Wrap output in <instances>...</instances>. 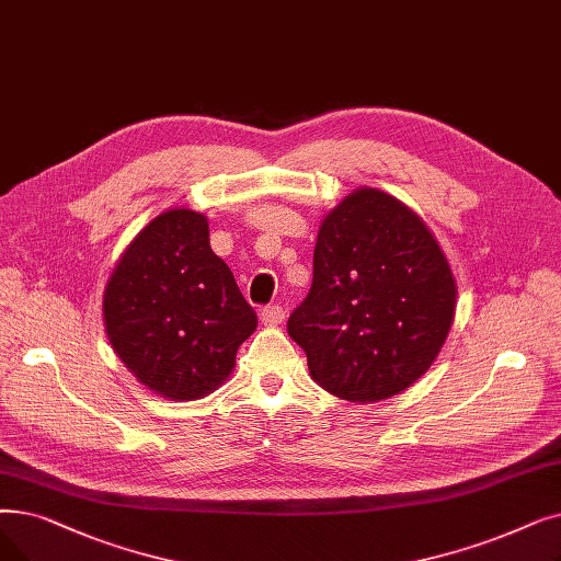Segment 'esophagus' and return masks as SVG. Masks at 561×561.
Listing matches in <instances>:
<instances>
[{"mask_svg": "<svg viewBox=\"0 0 561 561\" xmlns=\"http://www.w3.org/2000/svg\"><path fill=\"white\" fill-rule=\"evenodd\" d=\"M282 321H284V309H282L279 305H271V307H265V309L261 311V323H263V325L275 328V325H279Z\"/></svg>", "mask_w": 561, "mask_h": 561, "instance_id": "esophagus-1", "label": "esophagus"}]
</instances>
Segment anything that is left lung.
<instances>
[{
	"label": "left lung",
	"instance_id": "1",
	"mask_svg": "<svg viewBox=\"0 0 561 561\" xmlns=\"http://www.w3.org/2000/svg\"><path fill=\"white\" fill-rule=\"evenodd\" d=\"M456 290L422 217L362 185L323 217L309 296L286 328L313 382L351 403H374L431 369L454 323Z\"/></svg>",
	"mask_w": 561,
	"mask_h": 561
}]
</instances>
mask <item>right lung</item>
<instances>
[{"instance_id": "1", "label": "right lung", "mask_w": 561, "mask_h": 561, "mask_svg": "<svg viewBox=\"0 0 561 561\" xmlns=\"http://www.w3.org/2000/svg\"><path fill=\"white\" fill-rule=\"evenodd\" d=\"M110 346L144 389L197 401L229 380L256 330L229 265L210 250L206 215L169 208L116 261L103 296Z\"/></svg>"}]
</instances>
